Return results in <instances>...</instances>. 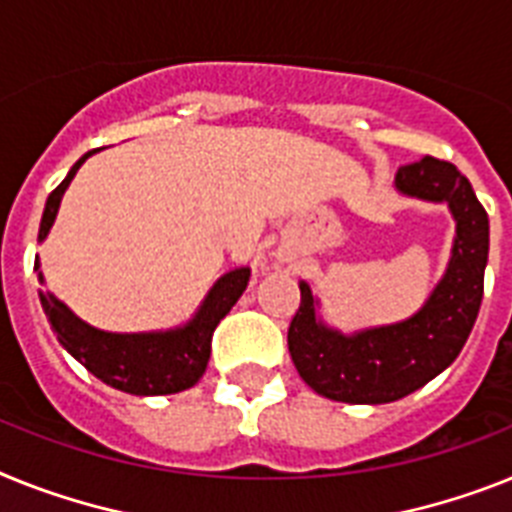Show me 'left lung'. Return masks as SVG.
Listing matches in <instances>:
<instances>
[{"label":"left lung","mask_w":512,"mask_h":512,"mask_svg":"<svg viewBox=\"0 0 512 512\" xmlns=\"http://www.w3.org/2000/svg\"><path fill=\"white\" fill-rule=\"evenodd\" d=\"M403 195L448 203L455 244L448 273L411 320L341 336L315 317V296L299 283L302 302L289 325V351L309 388L330 401L390 403L414 393L461 354L484 296L489 218L474 187L450 161L424 156L395 174Z\"/></svg>","instance_id":"1"}]
</instances>
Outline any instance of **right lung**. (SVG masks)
I'll return each mask as SVG.
<instances>
[{
  "mask_svg": "<svg viewBox=\"0 0 512 512\" xmlns=\"http://www.w3.org/2000/svg\"><path fill=\"white\" fill-rule=\"evenodd\" d=\"M90 153H85L72 166L70 174L64 176V182L49 195L38 239L49 234L64 190L70 187L72 176L77 174V169L83 166ZM247 281V268L231 270L213 286L197 317L187 328L169 330V333H132V336L90 328L83 320H77L62 302H57L49 291L41 289L38 296H41L44 312L59 343L75 356L77 362H83L85 369L93 372L98 380L132 395H169L192 388L203 377L210 359L213 330L218 328L223 317L229 315V309L247 289Z\"/></svg>",
  "mask_w": 512,
  "mask_h": 512,
  "instance_id": "obj_1",
  "label": "right lung"
}]
</instances>
